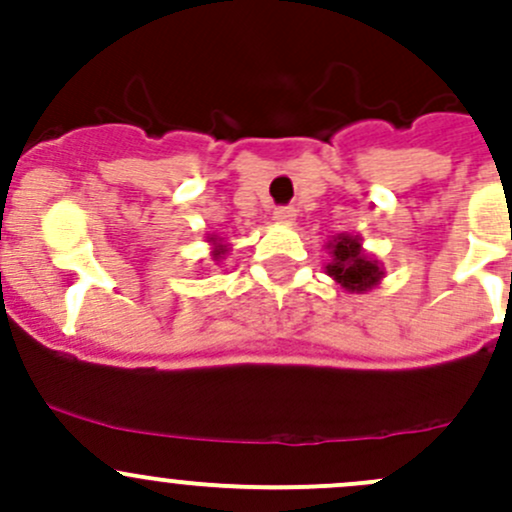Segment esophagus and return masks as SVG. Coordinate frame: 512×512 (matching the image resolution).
<instances>
[{"mask_svg": "<svg viewBox=\"0 0 512 512\" xmlns=\"http://www.w3.org/2000/svg\"><path fill=\"white\" fill-rule=\"evenodd\" d=\"M272 218H275L277 223H292V220H294V210L292 208H275Z\"/></svg>", "mask_w": 512, "mask_h": 512, "instance_id": "1", "label": "esophagus"}]
</instances>
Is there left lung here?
Listing matches in <instances>:
<instances>
[{
  "instance_id": "1",
  "label": "left lung",
  "mask_w": 512,
  "mask_h": 512,
  "mask_svg": "<svg viewBox=\"0 0 512 512\" xmlns=\"http://www.w3.org/2000/svg\"><path fill=\"white\" fill-rule=\"evenodd\" d=\"M327 250L332 255L324 270L337 285H342L347 292H369L371 287L379 285L384 270L374 257L361 250L359 237L337 235L327 242Z\"/></svg>"
}]
</instances>
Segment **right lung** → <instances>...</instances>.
<instances>
[{
	"mask_svg": "<svg viewBox=\"0 0 512 512\" xmlns=\"http://www.w3.org/2000/svg\"><path fill=\"white\" fill-rule=\"evenodd\" d=\"M208 242H213V245H215V250H213V260H220V257H223L225 255V245H223V242H220L218 240V237H208Z\"/></svg>",
	"mask_w": 512,
	"mask_h": 512,
	"instance_id": "add662e5",
	"label": "right lung"
}]
</instances>
